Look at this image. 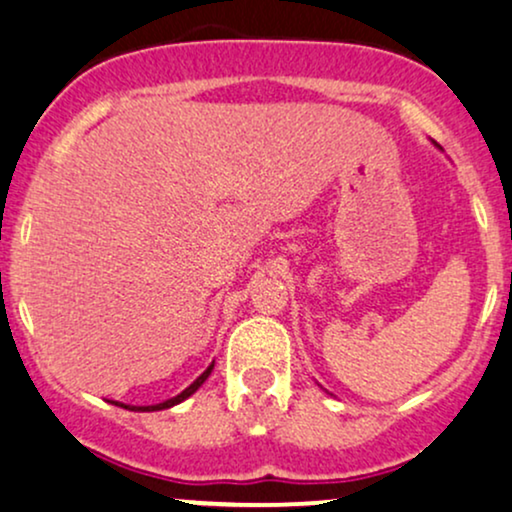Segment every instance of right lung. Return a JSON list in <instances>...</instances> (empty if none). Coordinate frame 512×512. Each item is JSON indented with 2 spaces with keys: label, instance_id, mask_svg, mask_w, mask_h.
Wrapping results in <instances>:
<instances>
[{
  "label": "right lung",
  "instance_id": "add662e5",
  "mask_svg": "<svg viewBox=\"0 0 512 512\" xmlns=\"http://www.w3.org/2000/svg\"><path fill=\"white\" fill-rule=\"evenodd\" d=\"M211 370H214V363H211V366L204 370L202 375H199L195 383H192L190 387H185V390H182L180 395L170 397V399H166V402H161V404H151V407H132V404H120V402H113V404H117V407H122V409H129V411H161V409H170V407H175V404L185 402V399L190 397V395H195L199 387L204 385V380H207L209 375H211Z\"/></svg>",
  "mask_w": 512,
  "mask_h": 512
}]
</instances>
